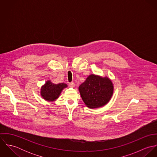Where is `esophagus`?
<instances>
[{"label": "esophagus", "mask_w": 157, "mask_h": 157, "mask_svg": "<svg viewBox=\"0 0 157 157\" xmlns=\"http://www.w3.org/2000/svg\"><path fill=\"white\" fill-rule=\"evenodd\" d=\"M69 86L71 87V88H74V86H75V84L74 83V82H71V83H69Z\"/></svg>", "instance_id": "esophagus-1"}]
</instances>
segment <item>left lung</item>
Instances as JSON below:
<instances>
[{
    "instance_id": "left-lung-1",
    "label": "left lung",
    "mask_w": 157,
    "mask_h": 157,
    "mask_svg": "<svg viewBox=\"0 0 157 157\" xmlns=\"http://www.w3.org/2000/svg\"><path fill=\"white\" fill-rule=\"evenodd\" d=\"M78 90L86 106L94 109L103 106L109 101L113 86L108 77L91 74L80 85Z\"/></svg>"
}]
</instances>
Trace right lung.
<instances>
[{
	"label": "right lung",
	"instance_id": "obj_1",
	"mask_svg": "<svg viewBox=\"0 0 157 157\" xmlns=\"http://www.w3.org/2000/svg\"><path fill=\"white\" fill-rule=\"evenodd\" d=\"M65 83H52L50 80H48L43 85L40 90V94L44 99L48 101H55L59 98L62 90L67 87Z\"/></svg>",
	"mask_w": 157,
	"mask_h": 157
}]
</instances>
